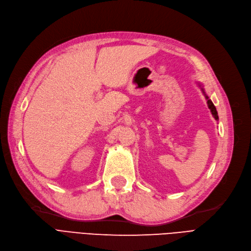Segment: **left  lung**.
I'll return each instance as SVG.
<instances>
[{"label":"left lung","instance_id":"left-lung-1","mask_svg":"<svg viewBox=\"0 0 251 251\" xmlns=\"http://www.w3.org/2000/svg\"><path fill=\"white\" fill-rule=\"evenodd\" d=\"M202 90V89H201ZM202 93L205 94V92H204V90H202ZM205 96H206V98L208 99V101H207V103H208V106H209V109H210V111H211V113H212V115H213V117L218 120L219 119V116H218V112H216V109H215V106H214V104L212 103V101L210 100L209 98H208V96L207 95L205 94Z\"/></svg>","mask_w":251,"mask_h":251}]
</instances>
